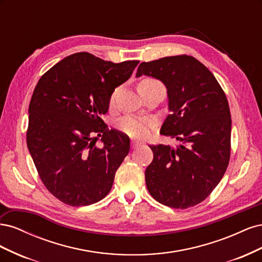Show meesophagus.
<instances>
[{
  "instance_id": "34e87169",
  "label": "esophagus",
  "mask_w": 262,
  "mask_h": 262,
  "mask_svg": "<svg viewBox=\"0 0 262 262\" xmlns=\"http://www.w3.org/2000/svg\"><path fill=\"white\" fill-rule=\"evenodd\" d=\"M140 145H141V143H139V142L132 141V147H133V148H138Z\"/></svg>"
}]
</instances>
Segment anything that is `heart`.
Masks as SVG:
<instances>
[{"mask_svg":"<svg viewBox=\"0 0 262 262\" xmlns=\"http://www.w3.org/2000/svg\"><path fill=\"white\" fill-rule=\"evenodd\" d=\"M146 85L163 86L160 82L154 80V78H144V80H142L139 83L138 87L146 86ZM116 93H117V91H115L112 95V97H110V104H113V102L115 101ZM149 125H150V122L147 120V119H140V118L131 117V116H125V117L121 118L117 123V126L119 130H120L122 133L126 134V136L132 137V138L144 137L147 133Z\"/></svg>","mask_w":262,"mask_h":262,"instance_id":"obj_1","label":"heart"}]
</instances>
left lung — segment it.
I'll return each mask as SVG.
<instances>
[{
	"label": "left lung",
	"mask_w": 262,
	"mask_h": 262,
	"mask_svg": "<svg viewBox=\"0 0 262 262\" xmlns=\"http://www.w3.org/2000/svg\"><path fill=\"white\" fill-rule=\"evenodd\" d=\"M148 75L167 87L171 112L161 133L180 144L148 145L153 161L145 170L148 192L173 209L207 199L223 178L231 157L232 119L224 91L210 70L191 55L142 62L137 76Z\"/></svg>",
	"instance_id": "obj_1"
}]
</instances>
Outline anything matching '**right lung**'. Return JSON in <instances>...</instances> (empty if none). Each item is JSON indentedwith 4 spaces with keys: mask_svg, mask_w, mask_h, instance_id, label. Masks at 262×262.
Segmentation results:
<instances>
[{
    "mask_svg": "<svg viewBox=\"0 0 262 262\" xmlns=\"http://www.w3.org/2000/svg\"><path fill=\"white\" fill-rule=\"evenodd\" d=\"M138 64L77 52L38 81L28 110L27 146L42 184L61 202L84 207L112 190L130 140L109 130L101 116L116 87L129 80ZM97 136L101 147L96 145Z\"/></svg>",
    "mask_w": 262,
    "mask_h": 262,
    "instance_id": "obj_1",
    "label": "right lung"
}]
</instances>
